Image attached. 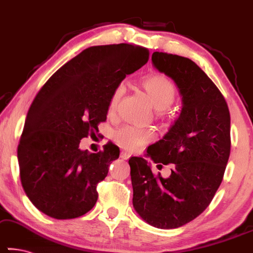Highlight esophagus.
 Here are the masks:
<instances>
[{"label":"esophagus","instance_id":"1","mask_svg":"<svg viewBox=\"0 0 253 253\" xmlns=\"http://www.w3.org/2000/svg\"><path fill=\"white\" fill-rule=\"evenodd\" d=\"M120 156H121V159H122V160H127L131 155H130V153H127L126 151H122V152H121Z\"/></svg>","mask_w":253,"mask_h":253}]
</instances>
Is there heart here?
Listing matches in <instances>:
<instances>
[{
	"instance_id": "b5f03b06",
	"label": "heart",
	"mask_w": 253,
	"mask_h": 253,
	"mask_svg": "<svg viewBox=\"0 0 253 253\" xmlns=\"http://www.w3.org/2000/svg\"><path fill=\"white\" fill-rule=\"evenodd\" d=\"M141 86L148 94L154 107L159 111H163L173 104L175 99V87L166 76L160 74L147 76L141 81ZM124 91H126V86L123 83H119L114 87L109 98V111H114L116 108ZM114 137L123 148L129 152H134L153 141L155 133L152 129H147V127L124 126L116 130Z\"/></svg>"
}]
</instances>
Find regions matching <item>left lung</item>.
I'll return each mask as SVG.
<instances>
[{
    "instance_id": "8db88e82",
    "label": "left lung",
    "mask_w": 253,
    "mask_h": 253,
    "mask_svg": "<svg viewBox=\"0 0 253 253\" xmlns=\"http://www.w3.org/2000/svg\"><path fill=\"white\" fill-rule=\"evenodd\" d=\"M152 61L177 84L182 108L146 154L157 168L171 164L169 178L154 173L142 157L129 160L132 203L147 224L172 229L202 213L220 186L230 154V115L224 96L194 61L157 51Z\"/></svg>"
}]
</instances>
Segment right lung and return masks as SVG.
<instances>
[{"label": "right lung", "instance_id": "add662e5", "mask_svg": "<svg viewBox=\"0 0 253 253\" xmlns=\"http://www.w3.org/2000/svg\"><path fill=\"white\" fill-rule=\"evenodd\" d=\"M148 58L146 47L126 43L90 46L61 66L36 94L17 153L21 185L43 213L73 219L94 207L98 182L120 149L107 144L90 153L80 142L107 119L114 87Z\"/></svg>", "mask_w": 253, "mask_h": 253}]
</instances>
